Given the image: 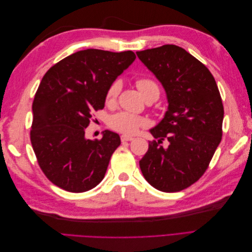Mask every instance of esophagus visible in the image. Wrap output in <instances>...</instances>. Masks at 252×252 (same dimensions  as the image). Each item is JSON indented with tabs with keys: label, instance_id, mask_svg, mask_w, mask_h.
I'll list each match as a JSON object with an SVG mask.
<instances>
[{
	"label": "esophagus",
	"instance_id": "esophagus-1",
	"mask_svg": "<svg viewBox=\"0 0 252 252\" xmlns=\"http://www.w3.org/2000/svg\"><path fill=\"white\" fill-rule=\"evenodd\" d=\"M133 140V138L132 136H129V135H125V134H123V135H121V141L122 142H128V141H132Z\"/></svg>",
	"mask_w": 252,
	"mask_h": 252
}]
</instances>
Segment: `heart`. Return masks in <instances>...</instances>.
<instances>
[{
	"label": "heart",
	"mask_w": 252,
	"mask_h": 252,
	"mask_svg": "<svg viewBox=\"0 0 252 252\" xmlns=\"http://www.w3.org/2000/svg\"><path fill=\"white\" fill-rule=\"evenodd\" d=\"M135 85L140 90L141 94L145 101L150 97L159 95V88L158 84L149 78L140 77L135 80ZM120 83L118 81L113 82L108 87L105 94V101L107 104H112L117 100L120 93ZM147 125V121L142 117L129 112H119L114 114L109 120V127L113 130L124 134H135L141 128Z\"/></svg>",
	"instance_id": "b5f03b06"
}]
</instances>
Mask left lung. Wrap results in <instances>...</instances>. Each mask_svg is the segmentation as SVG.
<instances>
[{
	"mask_svg": "<svg viewBox=\"0 0 252 252\" xmlns=\"http://www.w3.org/2000/svg\"><path fill=\"white\" fill-rule=\"evenodd\" d=\"M165 88L168 110L151 134L140 168L159 191L177 192L191 186L207 170L222 140L224 107L209 69L177 45L136 52ZM169 141L164 149L160 144Z\"/></svg>",
	"mask_w": 252,
	"mask_h": 252,
	"instance_id": "1",
	"label": "left lung"
}]
</instances>
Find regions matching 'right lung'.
Wrapping results in <instances>:
<instances>
[{
  "instance_id": "right-lung-1",
  "label": "right lung",
  "mask_w": 252,
  "mask_h": 252,
  "mask_svg": "<svg viewBox=\"0 0 252 252\" xmlns=\"http://www.w3.org/2000/svg\"><path fill=\"white\" fill-rule=\"evenodd\" d=\"M135 60L133 51L81 50L61 60L45 73L32 103L30 141L46 178L69 192L93 189L103 179L121 144L105 130L87 140L93 113L105 105V94L118 75Z\"/></svg>"
}]
</instances>
